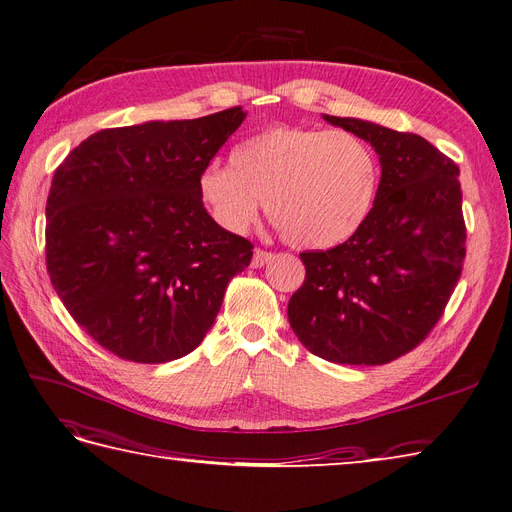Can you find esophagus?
Listing matches in <instances>:
<instances>
[{"instance_id": "34e87169", "label": "esophagus", "mask_w": 512, "mask_h": 512, "mask_svg": "<svg viewBox=\"0 0 512 512\" xmlns=\"http://www.w3.org/2000/svg\"><path fill=\"white\" fill-rule=\"evenodd\" d=\"M272 259V253L270 251H263V249H255L253 253V259H251V268H261V265H265Z\"/></svg>"}]
</instances>
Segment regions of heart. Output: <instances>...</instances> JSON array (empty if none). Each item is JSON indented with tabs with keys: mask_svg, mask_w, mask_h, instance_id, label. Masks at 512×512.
<instances>
[{
	"mask_svg": "<svg viewBox=\"0 0 512 512\" xmlns=\"http://www.w3.org/2000/svg\"><path fill=\"white\" fill-rule=\"evenodd\" d=\"M196 186L215 224L232 234L247 232L265 201L291 247L328 249L362 226L379 161L351 131L276 125L234 146L230 165H205Z\"/></svg>",
	"mask_w": 512,
	"mask_h": 512,
	"instance_id": "1",
	"label": "heart"
}]
</instances>
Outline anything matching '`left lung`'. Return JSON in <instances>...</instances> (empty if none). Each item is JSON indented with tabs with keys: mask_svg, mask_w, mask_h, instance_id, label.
<instances>
[{
	"mask_svg": "<svg viewBox=\"0 0 512 512\" xmlns=\"http://www.w3.org/2000/svg\"><path fill=\"white\" fill-rule=\"evenodd\" d=\"M324 119L370 142L383 173L358 230L339 247L301 253L305 280L288 301V322L322 360L381 366L429 337L460 280V171L416 133Z\"/></svg>",
	"mask_w": 512,
	"mask_h": 512,
	"instance_id": "8db88e82",
	"label": "left lung"
}]
</instances>
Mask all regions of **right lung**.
I'll use <instances>...</instances> for the list:
<instances>
[{
    "label": "right lung",
    "mask_w": 512,
    "mask_h": 512,
    "mask_svg": "<svg viewBox=\"0 0 512 512\" xmlns=\"http://www.w3.org/2000/svg\"><path fill=\"white\" fill-rule=\"evenodd\" d=\"M244 117L234 106L102 129L58 165L48 274L73 320L117 358L165 364L194 351L251 263L253 242L217 226L196 186Z\"/></svg>",
    "instance_id": "right-lung-1"
}]
</instances>
